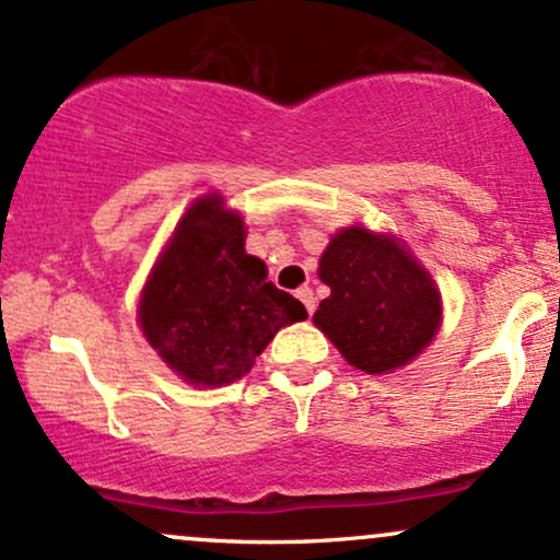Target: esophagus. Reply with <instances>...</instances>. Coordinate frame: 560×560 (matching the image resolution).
<instances>
[{
	"instance_id": "obj_1",
	"label": "esophagus",
	"mask_w": 560,
	"mask_h": 560,
	"mask_svg": "<svg viewBox=\"0 0 560 560\" xmlns=\"http://www.w3.org/2000/svg\"><path fill=\"white\" fill-rule=\"evenodd\" d=\"M298 300L302 302V305H305L307 313L316 311V298H313V289L311 287H300L298 289Z\"/></svg>"
}]
</instances>
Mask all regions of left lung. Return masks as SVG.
Here are the masks:
<instances>
[{"mask_svg":"<svg viewBox=\"0 0 560 560\" xmlns=\"http://www.w3.org/2000/svg\"><path fill=\"white\" fill-rule=\"evenodd\" d=\"M318 276L331 294L313 324L355 369L387 374L432 342L440 292L392 236L361 226L339 231L320 258Z\"/></svg>","mask_w":560,"mask_h":560,"instance_id":"8db88e82","label":"left lung"}]
</instances>
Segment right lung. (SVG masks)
<instances>
[{"instance_id": "1", "label": "right lung", "mask_w": 560, "mask_h": 560, "mask_svg": "<svg viewBox=\"0 0 560 560\" xmlns=\"http://www.w3.org/2000/svg\"><path fill=\"white\" fill-rule=\"evenodd\" d=\"M289 292L244 253V223L223 199H197L147 281L139 324L147 342L186 382L213 387L249 374L281 326L305 320Z\"/></svg>"}]
</instances>
